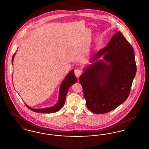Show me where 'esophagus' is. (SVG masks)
I'll use <instances>...</instances> for the list:
<instances>
[{"mask_svg": "<svg viewBox=\"0 0 149 149\" xmlns=\"http://www.w3.org/2000/svg\"><path fill=\"white\" fill-rule=\"evenodd\" d=\"M74 72H75V75H76V77L77 78H79L80 77V75H81V71L79 69H76L74 71Z\"/></svg>", "mask_w": 149, "mask_h": 149, "instance_id": "34e87169", "label": "esophagus"}]
</instances>
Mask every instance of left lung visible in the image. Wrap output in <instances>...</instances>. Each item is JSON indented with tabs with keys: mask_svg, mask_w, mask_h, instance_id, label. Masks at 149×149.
Segmentation results:
<instances>
[{
	"mask_svg": "<svg viewBox=\"0 0 149 149\" xmlns=\"http://www.w3.org/2000/svg\"><path fill=\"white\" fill-rule=\"evenodd\" d=\"M107 46L94 55L93 63L80 77L88 108L93 113H108L122 104L130 94L136 74L134 50L122 33L116 31Z\"/></svg>",
	"mask_w": 149,
	"mask_h": 149,
	"instance_id": "8db88e82",
	"label": "left lung"
}]
</instances>
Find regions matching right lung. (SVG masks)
I'll return each instance as SVG.
<instances>
[{
    "label": "right lung",
    "mask_w": 149,
    "mask_h": 149,
    "mask_svg": "<svg viewBox=\"0 0 149 149\" xmlns=\"http://www.w3.org/2000/svg\"><path fill=\"white\" fill-rule=\"evenodd\" d=\"M14 55L12 57V62L13 64ZM77 81V78L74 74V71L73 70H71L70 72L68 74V75L64 79L63 81L61 83V85L60 86V91H59V97H58V100L56 104L51 107L49 108H45L42 109H33L31 107L28 106L26 104V106L29 108V109L35 112L38 113H54L58 111H59L63 106H64L66 99V97L68 91L69 90V88L73 85L74 83H75Z\"/></svg>",
    "instance_id": "right-lung-1"
}]
</instances>
